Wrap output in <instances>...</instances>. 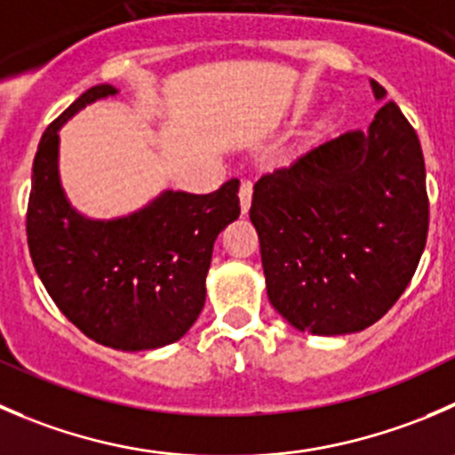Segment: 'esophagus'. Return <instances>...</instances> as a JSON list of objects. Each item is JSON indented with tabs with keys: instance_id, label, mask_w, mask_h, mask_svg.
Masks as SVG:
<instances>
[{
	"instance_id": "obj_1",
	"label": "esophagus",
	"mask_w": 455,
	"mask_h": 455,
	"mask_svg": "<svg viewBox=\"0 0 455 455\" xmlns=\"http://www.w3.org/2000/svg\"><path fill=\"white\" fill-rule=\"evenodd\" d=\"M251 197H253V184L242 182L240 184V209H242V213H249Z\"/></svg>"
}]
</instances>
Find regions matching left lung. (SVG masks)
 Returning <instances> with one entry per match:
<instances>
[{"label": "left lung", "instance_id": "obj_1", "mask_svg": "<svg viewBox=\"0 0 455 455\" xmlns=\"http://www.w3.org/2000/svg\"><path fill=\"white\" fill-rule=\"evenodd\" d=\"M376 100L387 91L371 79ZM249 218L273 308L313 335L380 320L416 273L429 231L425 157L395 101L367 133L349 131L262 175Z\"/></svg>", "mask_w": 455, "mask_h": 455}]
</instances>
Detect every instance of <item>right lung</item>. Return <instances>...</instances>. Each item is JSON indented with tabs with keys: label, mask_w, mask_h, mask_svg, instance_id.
<instances>
[{
	"label": "right lung",
	"mask_w": 455,
	"mask_h": 455,
	"mask_svg": "<svg viewBox=\"0 0 455 455\" xmlns=\"http://www.w3.org/2000/svg\"><path fill=\"white\" fill-rule=\"evenodd\" d=\"M97 84L44 131L26 213L30 258L60 311L91 339L122 351L173 345L206 299L215 237L240 215L237 180L209 196L164 191L144 209L91 220L70 206L57 171L66 120L116 95Z\"/></svg>",
	"instance_id": "obj_1"
}]
</instances>
